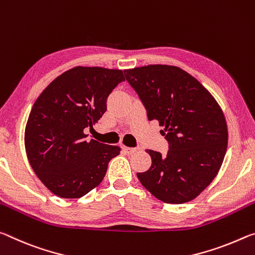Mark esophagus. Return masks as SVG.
<instances>
[{
	"label": "esophagus",
	"mask_w": 255,
	"mask_h": 255,
	"mask_svg": "<svg viewBox=\"0 0 255 255\" xmlns=\"http://www.w3.org/2000/svg\"><path fill=\"white\" fill-rule=\"evenodd\" d=\"M123 150H124V151H125V152H127V153H128V155H132V153H133V152H135V151H136V149H135V148H130V147H125V145H124V147H123Z\"/></svg>",
	"instance_id": "34e87169"
}]
</instances>
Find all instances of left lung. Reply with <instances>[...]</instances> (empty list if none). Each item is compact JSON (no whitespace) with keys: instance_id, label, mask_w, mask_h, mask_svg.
<instances>
[{"instance_id":"left-lung-1","label":"left lung","mask_w":255,"mask_h":255,"mask_svg":"<svg viewBox=\"0 0 255 255\" xmlns=\"http://www.w3.org/2000/svg\"><path fill=\"white\" fill-rule=\"evenodd\" d=\"M149 121L157 120L169 143L167 156L148 150L151 166L136 173L145 189L165 203L193 200L218 174L227 150V123L222 107L186 71L173 65L124 70Z\"/></svg>"}]
</instances>
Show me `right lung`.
I'll use <instances>...</instances> for the list:
<instances>
[{
  "mask_svg": "<svg viewBox=\"0 0 255 255\" xmlns=\"http://www.w3.org/2000/svg\"><path fill=\"white\" fill-rule=\"evenodd\" d=\"M122 70L76 66L58 76L36 99L24 130L33 172L57 197L78 199L98 186L119 145L88 140L106 112L107 97L124 81Z\"/></svg>",
  "mask_w": 255,
  "mask_h": 255,
  "instance_id": "right-lung-1",
  "label": "right lung"
}]
</instances>
